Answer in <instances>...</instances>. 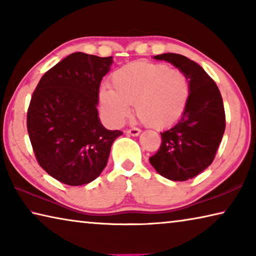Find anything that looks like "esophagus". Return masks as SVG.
Masks as SVG:
<instances>
[{
	"mask_svg": "<svg viewBox=\"0 0 256 256\" xmlns=\"http://www.w3.org/2000/svg\"><path fill=\"white\" fill-rule=\"evenodd\" d=\"M141 133V131L138 128H130V130H128L126 131V134H128V136H138V134Z\"/></svg>",
	"mask_w": 256,
	"mask_h": 256,
	"instance_id": "obj_1",
	"label": "esophagus"
}]
</instances>
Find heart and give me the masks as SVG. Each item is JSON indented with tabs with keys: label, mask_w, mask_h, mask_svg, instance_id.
Masks as SVG:
<instances>
[{
	"label": "heart",
	"mask_w": 256,
	"mask_h": 256,
	"mask_svg": "<svg viewBox=\"0 0 256 256\" xmlns=\"http://www.w3.org/2000/svg\"><path fill=\"white\" fill-rule=\"evenodd\" d=\"M112 82L114 88L100 86L99 102L105 118L115 126L131 115L133 102L138 118L158 130L178 122L188 104V76L166 64L130 63L112 73Z\"/></svg>",
	"instance_id": "heart-1"
}]
</instances>
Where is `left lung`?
<instances>
[{
	"label": "left lung",
	"instance_id": "left-lung-1",
	"mask_svg": "<svg viewBox=\"0 0 256 256\" xmlns=\"http://www.w3.org/2000/svg\"><path fill=\"white\" fill-rule=\"evenodd\" d=\"M188 76V104L182 118L162 134V146L149 162L158 174L170 180L193 178L210 166L226 128L224 108L218 86L203 68L186 56L166 53L154 56Z\"/></svg>",
	"mask_w": 256,
	"mask_h": 256
}]
</instances>
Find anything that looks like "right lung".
I'll return each mask as SVG.
<instances>
[{
	"instance_id": "right-lung-1",
	"label": "right lung",
	"mask_w": 256,
	"mask_h": 256,
	"mask_svg": "<svg viewBox=\"0 0 256 256\" xmlns=\"http://www.w3.org/2000/svg\"><path fill=\"white\" fill-rule=\"evenodd\" d=\"M112 56L76 52L50 68L34 89L27 128L38 164L55 180L88 184L106 167L122 132L107 130L98 116L99 86Z\"/></svg>"
}]
</instances>
